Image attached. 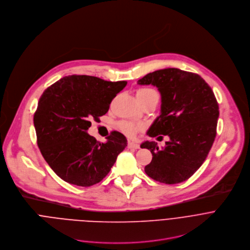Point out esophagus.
Wrapping results in <instances>:
<instances>
[{"mask_svg":"<svg viewBox=\"0 0 250 250\" xmlns=\"http://www.w3.org/2000/svg\"><path fill=\"white\" fill-rule=\"evenodd\" d=\"M128 147H129V148H135V149H137V148L140 147V145L137 144V143H134V142H129V143H128Z\"/></svg>","mask_w":250,"mask_h":250,"instance_id":"esophagus-1","label":"esophagus"}]
</instances>
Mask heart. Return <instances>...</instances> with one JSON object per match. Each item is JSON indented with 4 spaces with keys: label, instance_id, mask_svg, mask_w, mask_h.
Returning <instances> with one entry per match:
<instances>
[{
    "label": "heart",
    "instance_id": "obj_1",
    "mask_svg": "<svg viewBox=\"0 0 250 250\" xmlns=\"http://www.w3.org/2000/svg\"><path fill=\"white\" fill-rule=\"evenodd\" d=\"M148 96H158L159 97V93L155 89L147 88V87L139 88L137 90V97L144 98V97H148ZM139 129H140V126H137V125L131 123V122H123V123H121V130L127 136H130V137L134 136Z\"/></svg>",
    "mask_w": 250,
    "mask_h": 250
}]
</instances>
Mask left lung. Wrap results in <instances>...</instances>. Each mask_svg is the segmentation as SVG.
Segmentation results:
<instances>
[{"mask_svg": "<svg viewBox=\"0 0 250 250\" xmlns=\"http://www.w3.org/2000/svg\"><path fill=\"white\" fill-rule=\"evenodd\" d=\"M138 84L157 86L162 98L160 116L146 134L169 138L163 148L153 141L141 144L153 155L145 172L162 183L183 182L202 166L215 141L220 114L215 94L200 76L176 68L149 73Z\"/></svg>", "mask_w": 250, "mask_h": 250, "instance_id": "left-lung-1", "label": "left lung"}]
</instances>
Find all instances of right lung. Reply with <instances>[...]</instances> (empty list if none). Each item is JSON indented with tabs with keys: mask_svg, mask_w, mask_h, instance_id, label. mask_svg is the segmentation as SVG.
I'll use <instances>...</instances> for the list:
<instances>
[{
	"mask_svg": "<svg viewBox=\"0 0 250 250\" xmlns=\"http://www.w3.org/2000/svg\"><path fill=\"white\" fill-rule=\"evenodd\" d=\"M127 82L91 76L65 77L45 89L33 123L40 152L64 181L88 187L102 181L127 146L126 137L112 132L105 143L87 134L91 120L104 115Z\"/></svg>",
	"mask_w": 250,
	"mask_h": 250,
	"instance_id": "obj_1",
	"label": "right lung"
}]
</instances>
